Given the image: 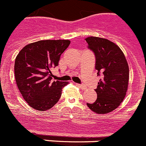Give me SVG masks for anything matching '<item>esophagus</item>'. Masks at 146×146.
<instances>
[{
  "label": "esophagus",
  "instance_id": "1",
  "mask_svg": "<svg viewBox=\"0 0 146 146\" xmlns=\"http://www.w3.org/2000/svg\"><path fill=\"white\" fill-rule=\"evenodd\" d=\"M78 87H79L80 88H82V89H86V86L85 85H84V84H76Z\"/></svg>",
  "mask_w": 146,
  "mask_h": 146
}]
</instances>
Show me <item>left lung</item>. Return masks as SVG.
Segmentation results:
<instances>
[{
  "instance_id": "1",
  "label": "left lung",
  "mask_w": 146,
  "mask_h": 146,
  "mask_svg": "<svg viewBox=\"0 0 146 146\" xmlns=\"http://www.w3.org/2000/svg\"><path fill=\"white\" fill-rule=\"evenodd\" d=\"M85 41L95 55V68L101 76L95 90L97 99L87 105L94 112L105 114L118 108L125 96L129 79L128 62L121 49L108 39L91 36Z\"/></svg>"
}]
</instances>
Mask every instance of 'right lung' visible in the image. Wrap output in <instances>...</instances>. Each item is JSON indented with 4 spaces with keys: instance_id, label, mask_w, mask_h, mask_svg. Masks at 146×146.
Listing matches in <instances>:
<instances>
[{
    "instance_id": "1",
    "label": "right lung",
    "mask_w": 146,
    "mask_h": 146,
    "mask_svg": "<svg viewBox=\"0 0 146 146\" xmlns=\"http://www.w3.org/2000/svg\"><path fill=\"white\" fill-rule=\"evenodd\" d=\"M70 44L69 40H42L25 46L15 62L17 86L28 105L44 111L56 105L68 82L52 81V68Z\"/></svg>"
}]
</instances>
